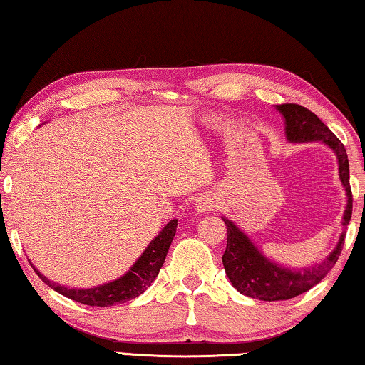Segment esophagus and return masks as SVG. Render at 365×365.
<instances>
[{
    "label": "esophagus",
    "mask_w": 365,
    "mask_h": 365,
    "mask_svg": "<svg viewBox=\"0 0 365 365\" xmlns=\"http://www.w3.org/2000/svg\"><path fill=\"white\" fill-rule=\"evenodd\" d=\"M219 206V197L214 196V195H205L201 196L200 200L196 202V209L197 212H207V211H212L214 207Z\"/></svg>",
    "instance_id": "esophagus-1"
}]
</instances>
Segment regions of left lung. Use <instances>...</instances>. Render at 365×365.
Returning a JSON list of instances; mask_svg holds the SVG:
<instances>
[{"label": "left lung", "instance_id": "left-lung-1", "mask_svg": "<svg viewBox=\"0 0 365 365\" xmlns=\"http://www.w3.org/2000/svg\"><path fill=\"white\" fill-rule=\"evenodd\" d=\"M275 109L285 119L288 141L292 143L322 141L336 154L339 180L348 197L343 214V227L346 228L353 214V193L349 187V163L344 145L316 114L299 104H277ZM222 220L227 225V248L222 256V262L228 280L242 294L262 301H285L316 287L336 264L344 245V233H341L335 250L322 262L304 269H287L265 257L261 250H257L255 243L232 220L225 217H222Z\"/></svg>", "mask_w": 365, "mask_h": 365}]
</instances>
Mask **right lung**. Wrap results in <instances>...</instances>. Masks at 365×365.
<instances>
[{
  "instance_id": "1",
  "label": "right lung",
  "mask_w": 365,
  "mask_h": 365,
  "mask_svg": "<svg viewBox=\"0 0 365 365\" xmlns=\"http://www.w3.org/2000/svg\"><path fill=\"white\" fill-rule=\"evenodd\" d=\"M175 230H177V219L170 220L169 224L159 232L158 237L151 240V243L148 245V248L143 251V255L135 261V264L132 265L127 274H123L120 279L104 283V285H98L95 288L78 289V288L61 287L58 283L49 282L45 275H41L40 272L34 267V264L30 265H32L34 270L38 274L40 279L45 282L48 287H51L54 292L66 296V298L82 302V304H86V306H98V307L114 306V304H119V302H125L137 298V296H140L148 287L151 285L165 261V256H168L172 240L175 237Z\"/></svg>"
}]
</instances>
